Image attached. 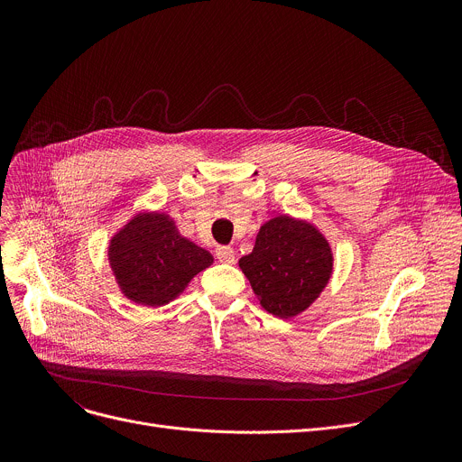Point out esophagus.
Listing matches in <instances>:
<instances>
[{
	"label": "esophagus",
	"instance_id": "1",
	"mask_svg": "<svg viewBox=\"0 0 462 462\" xmlns=\"http://www.w3.org/2000/svg\"><path fill=\"white\" fill-rule=\"evenodd\" d=\"M216 257L221 263H234L236 261V252L232 246H217L216 248Z\"/></svg>",
	"mask_w": 462,
	"mask_h": 462
}]
</instances>
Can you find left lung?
Here are the masks:
<instances>
[{"label":"left lung","mask_w":462,"mask_h":462,"mask_svg":"<svg viewBox=\"0 0 462 462\" xmlns=\"http://www.w3.org/2000/svg\"><path fill=\"white\" fill-rule=\"evenodd\" d=\"M333 265L327 237L312 223L292 216L263 223L252 252L239 259L261 307L278 318L307 310L331 280Z\"/></svg>","instance_id":"8db88e82"}]
</instances>
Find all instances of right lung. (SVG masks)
Returning <instances> with one entry per match:
<instances>
[{
    "instance_id": "1",
    "label": "right lung",
    "mask_w": 462,
    "mask_h": 462,
    "mask_svg": "<svg viewBox=\"0 0 462 462\" xmlns=\"http://www.w3.org/2000/svg\"><path fill=\"white\" fill-rule=\"evenodd\" d=\"M109 267L120 292L137 305L161 307L208 269L214 255L180 236L166 212H139L109 241Z\"/></svg>"
}]
</instances>
